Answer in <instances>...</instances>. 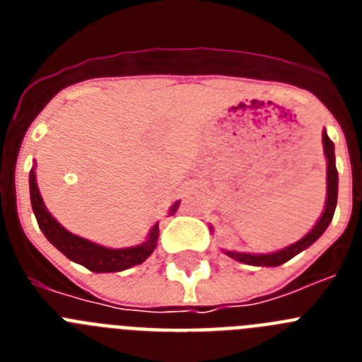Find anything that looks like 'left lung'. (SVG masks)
I'll use <instances>...</instances> for the list:
<instances>
[{
    "label": "left lung",
    "mask_w": 362,
    "mask_h": 362,
    "mask_svg": "<svg viewBox=\"0 0 362 362\" xmlns=\"http://www.w3.org/2000/svg\"><path fill=\"white\" fill-rule=\"evenodd\" d=\"M322 145H325V153L326 159H328V170H326V183H328V197H326V209L322 212L321 219L317 221V225L313 226L305 238L300 241L293 243V245L286 246L283 250L274 252V254L267 255H254V254H239V252H226L230 257H233L235 261H241V263L246 264H254V267H279V264L286 263L293 255H297L299 252H303L305 248H308L312 243L317 241L322 235L328 225H330L332 217H334L335 206H337V168H335V153H334V143L326 132H322Z\"/></svg>",
    "instance_id": "1"
}]
</instances>
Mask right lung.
<instances>
[{"mask_svg":"<svg viewBox=\"0 0 362 362\" xmlns=\"http://www.w3.org/2000/svg\"><path fill=\"white\" fill-rule=\"evenodd\" d=\"M30 201L32 210L36 214L37 225H40L41 232L45 233V238L49 239L57 250L65 254L66 257L72 259L74 263L83 264L85 268L92 272H119L127 270V268L134 267V264H141L146 257L153 252L156 243L159 238V225H153L150 230V235L146 243L139 246H132V248H121V250H112V248H105L101 245L86 241V239L78 238L70 233L69 230L63 228L56 219L49 214L47 206L43 204V199L40 196L36 183V174L34 168L30 170ZM179 203H174L172 206V214L177 210Z\"/></svg>","mask_w":362,"mask_h":362,"instance_id":"right-lung-1","label":"right lung"}]
</instances>
